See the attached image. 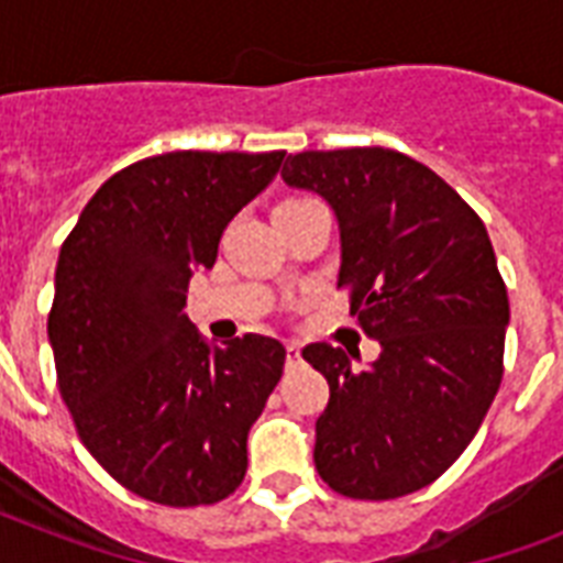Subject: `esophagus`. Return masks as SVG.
<instances>
[{
  "label": "esophagus",
  "instance_id": "1",
  "mask_svg": "<svg viewBox=\"0 0 563 563\" xmlns=\"http://www.w3.org/2000/svg\"><path fill=\"white\" fill-rule=\"evenodd\" d=\"M286 362H289V365H298L300 362V344H286Z\"/></svg>",
  "mask_w": 563,
  "mask_h": 563
}]
</instances>
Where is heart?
<instances>
[{
	"instance_id": "b5f03b06",
	"label": "heart",
	"mask_w": 563,
	"mask_h": 563,
	"mask_svg": "<svg viewBox=\"0 0 563 563\" xmlns=\"http://www.w3.org/2000/svg\"><path fill=\"white\" fill-rule=\"evenodd\" d=\"M295 201H300V198H295Z\"/></svg>"
}]
</instances>
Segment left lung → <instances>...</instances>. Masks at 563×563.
Returning <instances> with one entry per match:
<instances>
[{"label": "left lung", "instance_id": "1", "mask_svg": "<svg viewBox=\"0 0 563 563\" xmlns=\"http://www.w3.org/2000/svg\"><path fill=\"white\" fill-rule=\"evenodd\" d=\"M283 180L321 195L339 221V286L379 342L356 368L318 342L327 376L318 476L353 499L427 488L471 444L503 379L508 291L488 230L450 184L391 148L289 154Z\"/></svg>", "mask_w": 563, "mask_h": 563}]
</instances>
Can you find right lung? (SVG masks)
<instances>
[{"label": "right lung", "mask_w": 563, "mask_h": 563, "mask_svg": "<svg viewBox=\"0 0 563 563\" xmlns=\"http://www.w3.org/2000/svg\"><path fill=\"white\" fill-rule=\"evenodd\" d=\"M286 152H169L104 180L66 236L48 344L57 388L104 471L161 506H210L245 479L247 432L286 347L247 333L216 347L187 316L228 221Z\"/></svg>", "instance_id": "1"}]
</instances>
